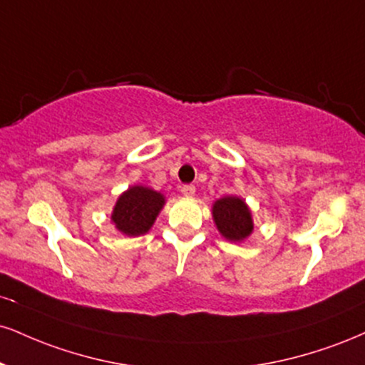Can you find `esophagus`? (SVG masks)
Returning a JSON list of instances; mask_svg holds the SVG:
<instances>
[{"instance_id": "esophagus-1", "label": "esophagus", "mask_w": 365, "mask_h": 365, "mask_svg": "<svg viewBox=\"0 0 365 365\" xmlns=\"http://www.w3.org/2000/svg\"><path fill=\"white\" fill-rule=\"evenodd\" d=\"M180 190H182V194L185 197H194L195 195V187L194 185H183L182 188H180Z\"/></svg>"}]
</instances>
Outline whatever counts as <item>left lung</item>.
I'll use <instances>...</instances> for the list:
<instances>
[{
    "mask_svg": "<svg viewBox=\"0 0 365 365\" xmlns=\"http://www.w3.org/2000/svg\"><path fill=\"white\" fill-rule=\"evenodd\" d=\"M212 219L219 235L231 243H241L253 232V217L241 197L225 195L212 204Z\"/></svg>",
    "mask_w": 365,
    "mask_h": 365,
    "instance_id": "obj_1",
    "label": "left lung"
}]
</instances>
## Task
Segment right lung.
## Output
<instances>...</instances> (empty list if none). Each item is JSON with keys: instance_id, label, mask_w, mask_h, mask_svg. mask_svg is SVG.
Segmentation results:
<instances>
[{"instance_id": "1", "label": "right lung", "mask_w": 365, "mask_h": 365, "mask_svg": "<svg viewBox=\"0 0 365 365\" xmlns=\"http://www.w3.org/2000/svg\"><path fill=\"white\" fill-rule=\"evenodd\" d=\"M165 204L161 192L144 185H133L118 195L110 219L118 232L135 238L149 232Z\"/></svg>"}]
</instances>
